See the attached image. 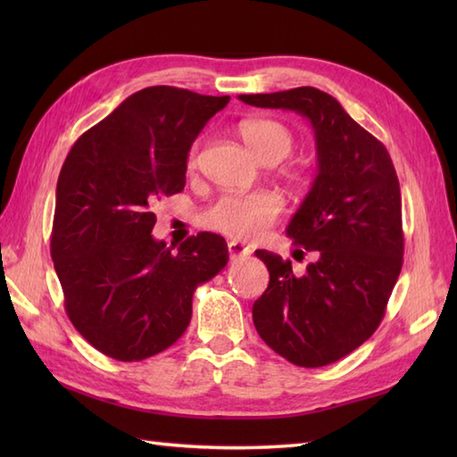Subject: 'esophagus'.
Masks as SVG:
<instances>
[{"label":"esophagus","mask_w":457,"mask_h":457,"mask_svg":"<svg viewBox=\"0 0 457 457\" xmlns=\"http://www.w3.org/2000/svg\"><path fill=\"white\" fill-rule=\"evenodd\" d=\"M228 251H229V259L231 261H237V259L247 257L251 253V249L245 244H241V241H229Z\"/></svg>","instance_id":"obj_1"}]
</instances>
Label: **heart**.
I'll return each mask as SVG.
<instances>
[{
  "label": "heart",
  "instance_id": "1",
  "mask_svg": "<svg viewBox=\"0 0 457 457\" xmlns=\"http://www.w3.org/2000/svg\"><path fill=\"white\" fill-rule=\"evenodd\" d=\"M241 137L259 159L283 161L293 151L295 137L287 125L275 120H249L239 128ZM200 161L198 143L188 153V167H196ZM283 212V202L273 192H255L237 196H221L213 206L202 213V226L221 231L229 237L253 239L273 223Z\"/></svg>",
  "mask_w": 457,
  "mask_h": 457
}]
</instances>
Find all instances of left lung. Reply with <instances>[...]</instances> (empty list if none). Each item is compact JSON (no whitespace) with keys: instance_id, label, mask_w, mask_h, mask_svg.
I'll list each match as a JSON object with an SVG mask.
<instances>
[{"instance_id":"1","label":"left lung","mask_w":457,"mask_h":457,"mask_svg":"<svg viewBox=\"0 0 457 457\" xmlns=\"http://www.w3.org/2000/svg\"><path fill=\"white\" fill-rule=\"evenodd\" d=\"M239 100L300 113L314 129L318 174L287 236L316 261L296 277L290 261L255 251L269 287L255 300L253 324L290 363L324 367L371 337L385 316L404 253L399 179L385 145L322 90L300 86Z\"/></svg>"}]
</instances>
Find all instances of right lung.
<instances>
[{"mask_svg":"<svg viewBox=\"0 0 457 457\" xmlns=\"http://www.w3.org/2000/svg\"><path fill=\"white\" fill-rule=\"evenodd\" d=\"M229 96L174 86L131 94L72 145L56 182L51 257L74 328L98 352L141 361L188 328L198 285L228 263L200 231L177 251L157 241L154 206L187 184L194 139Z\"/></svg>","mask_w":457,"mask_h":457,"instance_id":"1","label":"right lung"}]
</instances>
